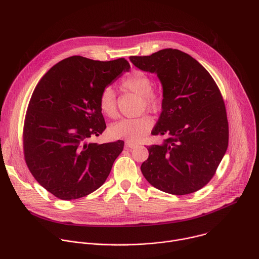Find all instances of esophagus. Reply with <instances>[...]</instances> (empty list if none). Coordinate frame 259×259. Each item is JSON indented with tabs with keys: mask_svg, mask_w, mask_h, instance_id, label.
<instances>
[{
	"mask_svg": "<svg viewBox=\"0 0 259 259\" xmlns=\"http://www.w3.org/2000/svg\"><path fill=\"white\" fill-rule=\"evenodd\" d=\"M137 144L136 143H133V142H129V141H127L126 142V147L127 149H133V147H135Z\"/></svg>",
	"mask_w": 259,
	"mask_h": 259,
	"instance_id": "esophagus-1",
	"label": "esophagus"
}]
</instances>
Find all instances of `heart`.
<instances>
[{
  "label": "heart",
  "mask_w": 259,
  "mask_h": 259,
  "mask_svg": "<svg viewBox=\"0 0 259 259\" xmlns=\"http://www.w3.org/2000/svg\"><path fill=\"white\" fill-rule=\"evenodd\" d=\"M122 86L139 96L141 104L152 112H158L162 106V96L153 89L154 82L152 77L143 70L134 69L123 79ZM98 106L100 112L107 118L114 119L118 116L117 95L112 86H105L98 96ZM154 120L149 116L137 119H123L113 124L108 129L109 135L116 139H124L129 142L142 140L154 127Z\"/></svg>",
  "instance_id": "obj_1"
}]
</instances>
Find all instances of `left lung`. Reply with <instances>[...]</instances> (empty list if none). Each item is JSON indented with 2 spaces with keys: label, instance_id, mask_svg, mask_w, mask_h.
<instances>
[{
  "label": "left lung",
  "instance_id": "1",
  "mask_svg": "<svg viewBox=\"0 0 259 259\" xmlns=\"http://www.w3.org/2000/svg\"><path fill=\"white\" fill-rule=\"evenodd\" d=\"M138 68L157 72L163 85L162 114L152 131L165 135L147 147L140 167L160 191L188 195L212 179L229 144V122L221 92L207 69L191 55L163 49L150 56H131Z\"/></svg>",
  "mask_w": 259,
  "mask_h": 259
}]
</instances>
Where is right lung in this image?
Wrapping results in <instances>:
<instances>
[{
  "label": "right lung",
  "mask_w": 259,
  "mask_h": 259,
  "mask_svg": "<svg viewBox=\"0 0 259 259\" xmlns=\"http://www.w3.org/2000/svg\"><path fill=\"white\" fill-rule=\"evenodd\" d=\"M130 68L71 56L52 66L35 86L24 118L25 163L41 186L61 200L85 197L104 183L124 141L97 144L106 128L98 106L101 90Z\"/></svg>",
  "instance_id": "1"
}]
</instances>
